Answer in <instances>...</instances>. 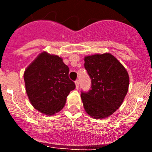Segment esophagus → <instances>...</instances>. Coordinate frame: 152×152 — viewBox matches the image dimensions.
<instances>
[{"label": "esophagus", "mask_w": 152, "mask_h": 152, "mask_svg": "<svg viewBox=\"0 0 152 152\" xmlns=\"http://www.w3.org/2000/svg\"><path fill=\"white\" fill-rule=\"evenodd\" d=\"M79 84H80L79 80H75V85H76V89H78V88H79Z\"/></svg>", "instance_id": "1"}]
</instances>
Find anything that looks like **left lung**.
Here are the masks:
<instances>
[{
  "instance_id": "8db88e82",
  "label": "left lung",
  "mask_w": 152,
  "mask_h": 152,
  "mask_svg": "<svg viewBox=\"0 0 152 152\" xmlns=\"http://www.w3.org/2000/svg\"><path fill=\"white\" fill-rule=\"evenodd\" d=\"M84 68L91 79V89L80 94L84 110L94 119L108 117L122 105L128 92V72L110 53L86 56Z\"/></svg>"
}]
</instances>
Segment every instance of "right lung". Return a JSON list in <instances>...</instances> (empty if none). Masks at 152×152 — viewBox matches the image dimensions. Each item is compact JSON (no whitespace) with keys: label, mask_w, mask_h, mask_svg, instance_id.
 <instances>
[{"label":"right lung","mask_w":152,"mask_h":152,"mask_svg":"<svg viewBox=\"0 0 152 152\" xmlns=\"http://www.w3.org/2000/svg\"><path fill=\"white\" fill-rule=\"evenodd\" d=\"M69 68L61 58L42 52L26 68L23 77L31 104L45 115H54L64 107L75 88L68 77Z\"/></svg>","instance_id":"add662e5"}]
</instances>
